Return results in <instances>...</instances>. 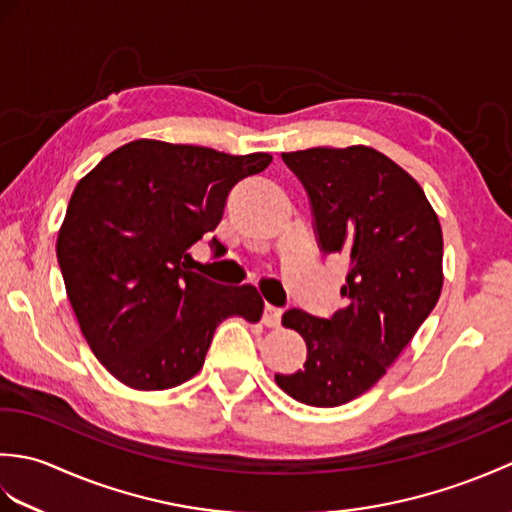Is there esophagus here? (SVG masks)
<instances>
[{
    "mask_svg": "<svg viewBox=\"0 0 512 512\" xmlns=\"http://www.w3.org/2000/svg\"><path fill=\"white\" fill-rule=\"evenodd\" d=\"M281 314H284V310L277 308V306H270V303H266V306H264V314H262V323L266 325V328H277V325L281 323Z\"/></svg>",
    "mask_w": 512,
    "mask_h": 512,
    "instance_id": "34e87169",
    "label": "esophagus"
}]
</instances>
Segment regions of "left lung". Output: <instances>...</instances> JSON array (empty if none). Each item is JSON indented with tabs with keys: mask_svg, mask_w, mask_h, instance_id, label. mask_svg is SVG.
Instances as JSON below:
<instances>
[{
	"mask_svg": "<svg viewBox=\"0 0 512 512\" xmlns=\"http://www.w3.org/2000/svg\"><path fill=\"white\" fill-rule=\"evenodd\" d=\"M308 193L321 253L343 255L345 306L319 319L299 308L281 323L308 347L295 374H275L288 396L339 407L385 376L442 290V228L420 184L363 145L281 154Z\"/></svg>",
	"mask_w": 512,
	"mask_h": 512,
	"instance_id": "obj_1",
	"label": "left lung"
}]
</instances>
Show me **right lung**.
I'll return each instance as SVG.
<instances>
[{
    "label": "right lung",
    "instance_id": "obj_1",
    "mask_svg": "<svg viewBox=\"0 0 512 512\" xmlns=\"http://www.w3.org/2000/svg\"><path fill=\"white\" fill-rule=\"evenodd\" d=\"M273 156L162 140L112 151L70 198L57 259L85 341L127 387L160 391L195 376L215 328L257 323L255 286H222L189 268V248L215 231L237 182ZM215 257L224 246L211 239Z\"/></svg>",
    "mask_w": 512,
    "mask_h": 512
}]
</instances>
